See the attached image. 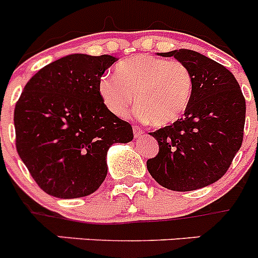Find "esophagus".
I'll return each instance as SVG.
<instances>
[{"label": "esophagus", "mask_w": 258, "mask_h": 258, "mask_svg": "<svg viewBox=\"0 0 258 258\" xmlns=\"http://www.w3.org/2000/svg\"><path fill=\"white\" fill-rule=\"evenodd\" d=\"M133 134L136 138H138V137H141L143 134V131H142V127L138 126V125H134L133 126Z\"/></svg>", "instance_id": "obj_1"}]
</instances>
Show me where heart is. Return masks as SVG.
I'll return each instance as SVG.
<instances>
[{"instance_id": "b5f03b06", "label": "heart", "mask_w": 258, "mask_h": 258, "mask_svg": "<svg viewBox=\"0 0 258 258\" xmlns=\"http://www.w3.org/2000/svg\"><path fill=\"white\" fill-rule=\"evenodd\" d=\"M191 71L183 63L152 55H136L116 67V76L99 80V94L107 108L124 116L133 104L137 113L155 126L177 121L192 94Z\"/></svg>"}]
</instances>
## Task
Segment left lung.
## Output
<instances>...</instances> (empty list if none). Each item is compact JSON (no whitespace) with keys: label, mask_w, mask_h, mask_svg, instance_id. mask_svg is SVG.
I'll return each mask as SVG.
<instances>
[{"label":"left lung","mask_w":258,"mask_h":258,"mask_svg":"<svg viewBox=\"0 0 258 258\" xmlns=\"http://www.w3.org/2000/svg\"><path fill=\"white\" fill-rule=\"evenodd\" d=\"M160 55L183 63L194 88L183 117L150 133L159 154L147 160V169L163 187L198 190L218 181L240 149L245 99L234 75L213 59L187 49Z\"/></svg>","instance_id":"8db88e82"}]
</instances>
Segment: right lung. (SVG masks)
<instances>
[{
	"label": "right lung",
	"mask_w": 258,
	"mask_h": 258,
	"mask_svg": "<svg viewBox=\"0 0 258 258\" xmlns=\"http://www.w3.org/2000/svg\"><path fill=\"white\" fill-rule=\"evenodd\" d=\"M116 60L63 56L41 68L15 104L17 151L51 197L75 199L97 191L107 175L109 147L133 140L132 125L107 108L98 89Z\"/></svg>",
	"instance_id": "right-lung-1"
}]
</instances>
